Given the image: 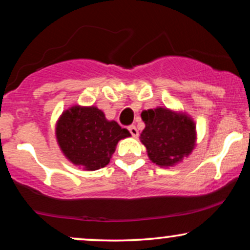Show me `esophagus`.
Instances as JSON below:
<instances>
[{"instance_id":"obj_1","label":"esophagus","mask_w":250,"mask_h":250,"mask_svg":"<svg viewBox=\"0 0 250 250\" xmlns=\"http://www.w3.org/2000/svg\"><path fill=\"white\" fill-rule=\"evenodd\" d=\"M128 130L130 131L131 136H133V137H137L138 136V130L136 129V127H135V125H129Z\"/></svg>"}]
</instances>
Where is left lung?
Here are the masks:
<instances>
[{
  "instance_id": "8db88e82",
  "label": "left lung",
  "mask_w": 250,
  "mask_h": 250,
  "mask_svg": "<svg viewBox=\"0 0 250 250\" xmlns=\"http://www.w3.org/2000/svg\"><path fill=\"white\" fill-rule=\"evenodd\" d=\"M141 117L146 128L140 140L152 163L161 167H173L194 149L195 123L186 113L157 107L143 110Z\"/></svg>"
}]
</instances>
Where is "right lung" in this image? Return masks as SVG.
<instances>
[{
  "label": "right lung",
  "mask_w": 250,
  "mask_h": 250,
  "mask_svg": "<svg viewBox=\"0 0 250 250\" xmlns=\"http://www.w3.org/2000/svg\"><path fill=\"white\" fill-rule=\"evenodd\" d=\"M130 136L125 128L106 119L95 106H72L56 123V138L72 164L87 171L104 167L120 140Z\"/></svg>",
  "instance_id": "right-lung-1"
}]
</instances>
